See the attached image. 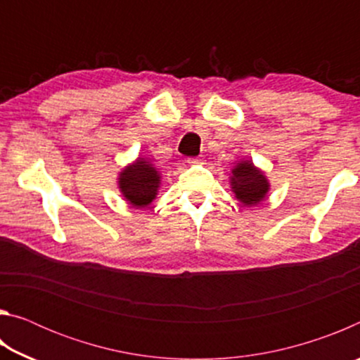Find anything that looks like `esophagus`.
Instances as JSON below:
<instances>
[{
  "instance_id": "34e87169",
  "label": "esophagus",
  "mask_w": 360,
  "mask_h": 360,
  "mask_svg": "<svg viewBox=\"0 0 360 360\" xmlns=\"http://www.w3.org/2000/svg\"><path fill=\"white\" fill-rule=\"evenodd\" d=\"M187 163H191V165H198V163H203V158H202V157L187 158Z\"/></svg>"
}]
</instances>
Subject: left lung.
Listing matches in <instances>:
<instances>
[{"label":"left lung","mask_w":360,"mask_h":360,"mask_svg":"<svg viewBox=\"0 0 360 360\" xmlns=\"http://www.w3.org/2000/svg\"><path fill=\"white\" fill-rule=\"evenodd\" d=\"M230 188L235 198L243 206H257L270 192V181L266 174L252 163V160H240L230 173Z\"/></svg>","instance_id":"1"}]
</instances>
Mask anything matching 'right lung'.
Here are the masks:
<instances>
[{"label":"right lung","mask_w":360,"mask_h":360,"mask_svg":"<svg viewBox=\"0 0 360 360\" xmlns=\"http://www.w3.org/2000/svg\"><path fill=\"white\" fill-rule=\"evenodd\" d=\"M162 186V174L154 163L138 157L117 174L119 192L131 208L143 210L154 202Z\"/></svg>","instance_id":"add662e5"}]
</instances>
